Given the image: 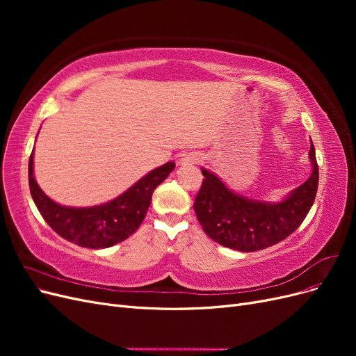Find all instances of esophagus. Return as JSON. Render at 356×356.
I'll use <instances>...</instances> for the list:
<instances>
[{
	"label": "esophagus",
	"mask_w": 356,
	"mask_h": 356,
	"mask_svg": "<svg viewBox=\"0 0 356 356\" xmlns=\"http://www.w3.org/2000/svg\"><path fill=\"white\" fill-rule=\"evenodd\" d=\"M202 160V157H200V154H197V153H191V154H186L184 157H182L181 160H179V165H196V163H199V161Z\"/></svg>",
	"instance_id": "1"
}]
</instances>
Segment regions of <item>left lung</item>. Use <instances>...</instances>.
<instances>
[{
	"label": "left lung",
	"instance_id": "left-lung-1",
	"mask_svg": "<svg viewBox=\"0 0 356 356\" xmlns=\"http://www.w3.org/2000/svg\"><path fill=\"white\" fill-rule=\"evenodd\" d=\"M309 159L314 168L310 177L282 202L241 196L202 168L204 178L193 207L203 232L217 243L241 252L260 251L286 239L305 221L315 202L319 169L314 144H310Z\"/></svg>",
	"mask_w": 356,
	"mask_h": 356
}]
</instances>
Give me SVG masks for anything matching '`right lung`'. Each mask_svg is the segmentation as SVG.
<instances>
[{
    "instance_id": "1",
    "label": "right lung",
    "mask_w": 356,
    "mask_h": 356,
    "mask_svg": "<svg viewBox=\"0 0 356 356\" xmlns=\"http://www.w3.org/2000/svg\"><path fill=\"white\" fill-rule=\"evenodd\" d=\"M175 168V161L148 172L118 197L90 208L62 207L40 188L34 178V149L28 165L29 190L41 217L63 239L92 250L110 248L134 234L145 218L153 191Z\"/></svg>"
}]
</instances>
